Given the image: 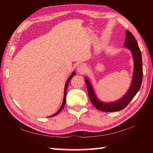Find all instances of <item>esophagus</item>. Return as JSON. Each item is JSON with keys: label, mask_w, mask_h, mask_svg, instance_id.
<instances>
[{"label": "esophagus", "mask_w": 153, "mask_h": 153, "mask_svg": "<svg viewBox=\"0 0 153 153\" xmlns=\"http://www.w3.org/2000/svg\"><path fill=\"white\" fill-rule=\"evenodd\" d=\"M77 71H78L79 73L83 74L84 72H85L87 68H86V66H85V64H81L78 65V66H77Z\"/></svg>", "instance_id": "1"}]
</instances>
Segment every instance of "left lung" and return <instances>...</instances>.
I'll list each match as a JSON object with an SVG mask.
<instances>
[{
    "label": "left lung",
    "mask_w": 153,
    "mask_h": 153,
    "mask_svg": "<svg viewBox=\"0 0 153 153\" xmlns=\"http://www.w3.org/2000/svg\"><path fill=\"white\" fill-rule=\"evenodd\" d=\"M126 35L125 47L131 50L134 59V76H133L132 83L126 95L115 102H102L97 99L95 93H94L91 84L88 79L87 77L85 78L91 102L93 106L100 111L111 112L119 111V110L125 108L137 93L141 87L143 80V62L141 51L139 49L137 42L134 35L128 30H126Z\"/></svg>",
    "instance_id": "1"
}]
</instances>
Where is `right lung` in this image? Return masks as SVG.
I'll return each mask as SVG.
<instances>
[{"label":"right lung","mask_w":153,"mask_h":153,"mask_svg":"<svg viewBox=\"0 0 153 153\" xmlns=\"http://www.w3.org/2000/svg\"><path fill=\"white\" fill-rule=\"evenodd\" d=\"M75 75H76V73H75V71H74L73 72V74H71V76H70V77H69V78L68 79V80H67V82H66V85H65V88H64V100H63V103H62V106H61V107H60V108L58 110V111L56 112V113H55L54 114H53V116H56V115H57V114H59L60 112H61V110L63 109V108L64 107V105H65V103H66V91H67V88H68V84H69V82H70V81L72 79V77H74V76H75ZM51 116H50V117H51Z\"/></svg>","instance_id":"right-lung-1"}]
</instances>
